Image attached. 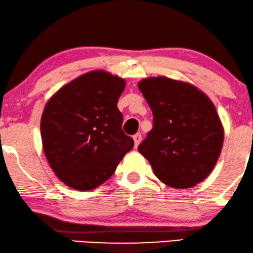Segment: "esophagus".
<instances>
[{
	"label": "esophagus",
	"mask_w": 253,
	"mask_h": 253,
	"mask_svg": "<svg viewBox=\"0 0 253 253\" xmlns=\"http://www.w3.org/2000/svg\"><path fill=\"white\" fill-rule=\"evenodd\" d=\"M133 140H134V145H135V148H137V147H138V144L141 143V140H142V135H141L140 133L135 134L134 136H133Z\"/></svg>",
	"instance_id": "34e87169"
}]
</instances>
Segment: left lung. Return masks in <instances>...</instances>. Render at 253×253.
Segmentation results:
<instances>
[{
    "mask_svg": "<svg viewBox=\"0 0 253 253\" xmlns=\"http://www.w3.org/2000/svg\"><path fill=\"white\" fill-rule=\"evenodd\" d=\"M137 86L154 115L138 152L169 187L196 186L212 172L222 149L223 127L214 104L194 84L167 77L145 78Z\"/></svg>",
    "mask_w": 253,
    "mask_h": 253,
    "instance_id": "8db88e82",
    "label": "left lung"
}]
</instances>
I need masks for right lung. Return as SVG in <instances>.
I'll use <instances>...</instances> for the list:
<instances>
[{"label": "right lung", "mask_w": 253, "mask_h": 253, "mask_svg": "<svg viewBox=\"0 0 253 253\" xmlns=\"http://www.w3.org/2000/svg\"><path fill=\"white\" fill-rule=\"evenodd\" d=\"M126 81L103 70L84 73L49 98L41 117L45 158L57 177L76 190H91L115 173L134 147L117 108Z\"/></svg>", "instance_id": "1"}]
</instances>
